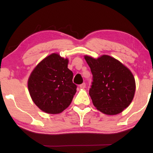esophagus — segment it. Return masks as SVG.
<instances>
[{
    "instance_id": "obj_1",
    "label": "esophagus",
    "mask_w": 153,
    "mask_h": 153,
    "mask_svg": "<svg viewBox=\"0 0 153 153\" xmlns=\"http://www.w3.org/2000/svg\"><path fill=\"white\" fill-rule=\"evenodd\" d=\"M85 87H86V84H85V83H82V84L79 85L80 88H84Z\"/></svg>"
}]
</instances>
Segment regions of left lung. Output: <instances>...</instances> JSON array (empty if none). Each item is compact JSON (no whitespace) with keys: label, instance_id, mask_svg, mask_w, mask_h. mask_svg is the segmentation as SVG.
Returning a JSON list of instances; mask_svg holds the SVG:
<instances>
[{"label":"left lung","instance_id":"obj_1","mask_svg":"<svg viewBox=\"0 0 153 153\" xmlns=\"http://www.w3.org/2000/svg\"><path fill=\"white\" fill-rule=\"evenodd\" d=\"M92 74L89 94L93 105L107 115H117L132 101L136 90L133 74L128 68L108 55L97 59L85 56Z\"/></svg>","mask_w":153,"mask_h":153}]
</instances>
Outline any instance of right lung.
I'll use <instances>...</instances> for the list:
<instances>
[{"label":"right lung","mask_w":153,"mask_h":153,"mask_svg":"<svg viewBox=\"0 0 153 153\" xmlns=\"http://www.w3.org/2000/svg\"><path fill=\"white\" fill-rule=\"evenodd\" d=\"M68 59L53 53L36 67L28 79V90L37 107L46 113L57 114L71 104L76 92Z\"/></svg>","instance_id":"add662e5"}]
</instances>
